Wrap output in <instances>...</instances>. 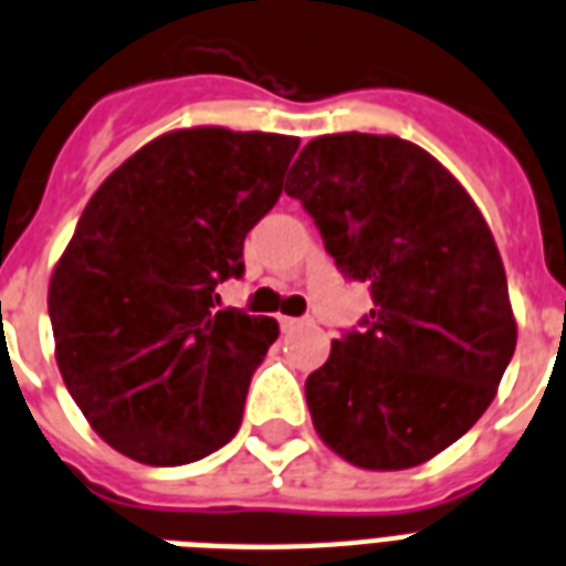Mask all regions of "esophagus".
<instances>
[{
    "label": "esophagus",
    "instance_id": "obj_1",
    "mask_svg": "<svg viewBox=\"0 0 566 566\" xmlns=\"http://www.w3.org/2000/svg\"><path fill=\"white\" fill-rule=\"evenodd\" d=\"M279 325H282V331H293V328H302V325H314V316H282L279 319Z\"/></svg>",
    "mask_w": 566,
    "mask_h": 566
}]
</instances>
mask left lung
Returning <instances> with one entry per match:
<instances>
[{"instance_id": "1", "label": "left lung", "mask_w": 566, "mask_h": 566, "mask_svg": "<svg viewBox=\"0 0 566 566\" xmlns=\"http://www.w3.org/2000/svg\"><path fill=\"white\" fill-rule=\"evenodd\" d=\"M287 182L339 273L369 284L375 302L307 375L316 433L352 465H421L489 410L514 355L489 223L433 156L398 136H319Z\"/></svg>"}]
</instances>
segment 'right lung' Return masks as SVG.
Masks as SVG:
<instances>
[{
	"label": "right lung",
	"mask_w": 566,
	"mask_h": 566,
	"mask_svg": "<svg viewBox=\"0 0 566 566\" xmlns=\"http://www.w3.org/2000/svg\"><path fill=\"white\" fill-rule=\"evenodd\" d=\"M296 148L279 133H165L86 203L49 316L66 389L124 457L188 465L238 433L279 323L218 311V284L243 275V238L282 197Z\"/></svg>",
	"instance_id": "right-lung-1"
}]
</instances>
